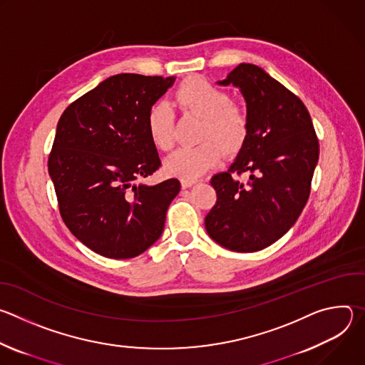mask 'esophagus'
I'll list each match as a JSON object with an SVG mask.
<instances>
[{"label":"esophagus","instance_id":"esophagus-1","mask_svg":"<svg viewBox=\"0 0 365 365\" xmlns=\"http://www.w3.org/2000/svg\"><path fill=\"white\" fill-rule=\"evenodd\" d=\"M195 183H196V180H193V179H182V180H180L182 189H187V187H190V186L195 185Z\"/></svg>","mask_w":365,"mask_h":365}]
</instances>
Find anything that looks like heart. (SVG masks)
<instances>
[{
    "instance_id": "heart-1",
    "label": "heart",
    "mask_w": 365,
    "mask_h": 365,
    "mask_svg": "<svg viewBox=\"0 0 365 365\" xmlns=\"http://www.w3.org/2000/svg\"><path fill=\"white\" fill-rule=\"evenodd\" d=\"M180 108L202 118L196 145H185L165 160V170L182 179H196L214 168L227 153L240 150L248 135V117L240 107L232 106L228 92L205 78H190L175 92ZM147 130L155 147L172 148L175 143L173 111L168 102H158L147 114Z\"/></svg>"
}]
</instances>
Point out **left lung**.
Listing matches in <instances>:
<instances>
[{"instance_id": "8db88e82", "label": "left lung", "mask_w": 365, "mask_h": 365, "mask_svg": "<svg viewBox=\"0 0 365 365\" xmlns=\"http://www.w3.org/2000/svg\"><path fill=\"white\" fill-rule=\"evenodd\" d=\"M218 85H234L247 103L248 135L227 172L212 176L217 203L205 228L220 245L263 250L302 214L319 159V143L304 103L264 69L240 63ZM247 173L250 180L235 179Z\"/></svg>"}]
</instances>
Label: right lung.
<instances>
[{"label":"right lung","mask_w":365,"mask_h":365,"mask_svg":"<svg viewBox=\"0 0 365 365\" xmlns=\"http://www.w3.org/2000/svg\"><path fill=\"white\" fill-rule=\"evenodd\" d=\"M176 78L120 73L72 102L48 155L59 211L88 248L124 259L144 252L163 232L178 179L135 183L160 168L147 130L150 108Z\"/></svg>","instance_id":"add662e5"}]
</instances>
